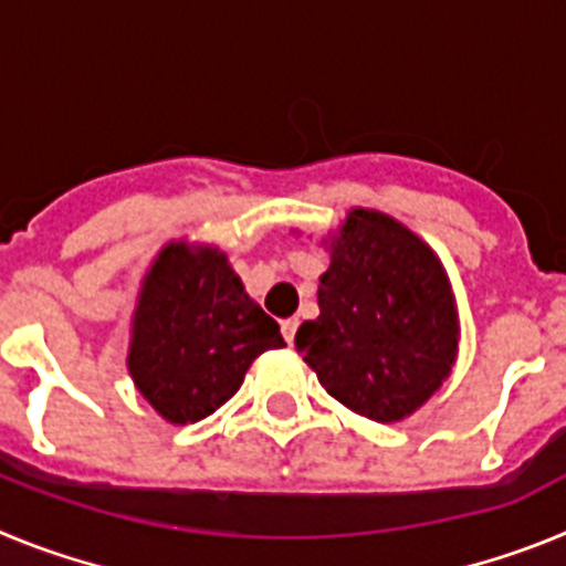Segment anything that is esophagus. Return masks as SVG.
I'll return each instance as SVG.
<instances>
[{
    "label": "esophagus",
    "mask_w": 566,
    "mask_h": 566,
    "mask_svg": "<svg viewBox=\"0 0 566 566\" xmlns=\"http://www.w3.org/2000/svg\"><path fill=\"white\" fill-rule=\"evenodd\" d=\"M280 332H283V337H286V343L292 345L294 343V334H297V317H289L280 323Z\"/></svg>",
    "instance_id": "1"
}]
</instances>
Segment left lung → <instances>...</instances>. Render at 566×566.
Masks as SVG:
<instances>
[{"label": "left lung", "instance_id": "8db88e82", "mask_svg": "<svg viewBox=\"0 0 566 566\" xmlns=\"http://www.w3.org/2000/svg\"><path fill=\"white\" fill-rule=\"evenodd\" d=\"M319 317L294 345L337 402L374 422L422 408L457 359L451 280L428 243L391 214L352 209L319 277Z\"/></svg>", "mask_w": 566, "mask_h": 566}]
</instances>
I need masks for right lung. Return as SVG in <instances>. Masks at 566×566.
Masks as SVG:
<instances>
[{
    "label": "right lung",
    "instance_id": "add662e5",
    "mask_svg": "<svg viewBox=\"0 0 566 566\" xmlns=\"http://www.w3.org/2000/svg\"><path fill=\"white\" fill-rule=\"evenodd\" d=\"M283 345L221 249L172 240L138 292L127 368L155 411L189 424L229 402L249 365Z\"/></svg>",
    "mask_w": 566,
    "mask_h": 566
}]
</instances>
